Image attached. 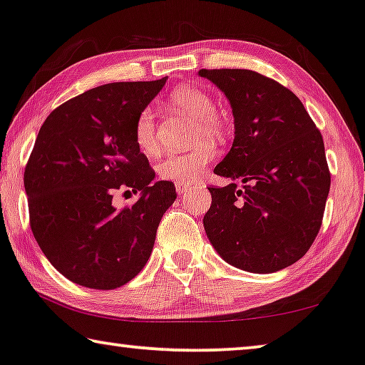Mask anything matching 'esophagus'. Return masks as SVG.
<instances>
[{"instance_id":"obj_1","label":"esophagus","mask_w":365,"mask_h":365,"mask_svg":"<svg viewBox=\"0 0 365 365\" xmlns=\"http://www.w3.org/2000/svg\"><path fill=\"white\" fill-rule=\"evenodd\" d=\"M175 188H177V193L178 195H187L190 190H192V185H188V183H175Z\"/></svg>"}]
</instances>
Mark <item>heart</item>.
Wrapping results in <instances>:
<instances>
[{
  "label": "heart",
  "instance_id": "b5f03b06",
  "mask_svg": "<svg viewBox=\"0 0 365 365\" xmlns=\"http://www.w3.org/2000/svg\"><path fill=\"white\" fill-rule=\"evenodd\" d=\"M177 110L195 119L193 144L197 148L187 152H170L157 165L162 180L175 183H193L203 175L206 165L213 160L215 148L206 139H217L225 134V121L215 111V103L205 90L197 86H182L170 95ZM134 143L144 154H154L159 148L155 116L150 108H144L134 121Z\"/></svg>",
  "mask_w": 365,
  "mask_h": 365
}]
</instances>
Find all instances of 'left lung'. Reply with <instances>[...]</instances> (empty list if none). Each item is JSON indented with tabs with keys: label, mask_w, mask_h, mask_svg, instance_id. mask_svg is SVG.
Here are the masks:
<instances>
[{
	"label": "left lung",
	"mask_w": 365,
	"mask_h": 365,
	"mask_svg": "<svg viewBox=\"0 0 365 365\" xmlns=\"http://www.w3.org/2000/svg\"><path fill=\"white\" fill-rule=\"evenodd\" d=\"M235 114L231 150L215 173L241 185L210 187L206 236L226 262L254 274L285 269L317 239L331 187L323 135L298 96L244 68H201Z\"/></svg>",
	"instance_id": "left-lung-1"
}]
</instances>
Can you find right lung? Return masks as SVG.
Returning a JSON list of instances; mask_svg holds the SVG:
<instances>
[{
    "label": "right lung",
    "mask_w": 365,
    "mask_h": 365,
    "mask_svg": "<svg viewBox=\"0 0 365 365\" xmlns=\"http://www.w3.org/2000/svg\"><path fill=\"white\" fill-rule=\"evenodd\" d=\"M167 77L91 88L48 114L24 170L32 235L46 257L75 284L113 290L150 257L159 222L177 198L172 182L134 143V121ZM141 192L116 210V189Z\"/></svg>",
    "instance_id": "right-lung-1"
}]
</instances>
